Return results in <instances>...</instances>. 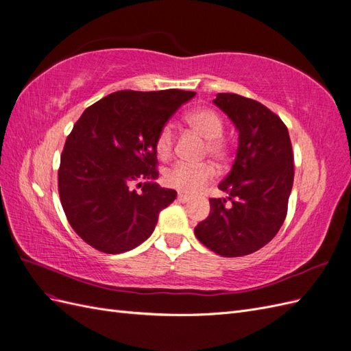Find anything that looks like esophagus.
<instances>
[{"label":"esophagus","instance_id":"obj_1","mask_svg":"<svg viewBox=\"0 0 351 351\" xmlns=\"http://www.w3.org/2000/svg\"><path fill=\"white\" fill-rule=\"evenodd\" d=\"M178 202H183V204H186V202L190 200V196L186 195V193H178Z\"/></svg>","mask_w":351,"mask_h":351}]
</instances>
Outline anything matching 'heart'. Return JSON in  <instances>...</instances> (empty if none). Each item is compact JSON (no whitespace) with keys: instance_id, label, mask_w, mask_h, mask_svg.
Wrapping results in <instances>:
<instances>
[{"instance_id":"1","label":"heart","mask_w":351,"mask_h":351,"mask_svg":"<svg viewBox=\"0 0 351 351\" xmlns=\"http://www.w3.org/2000/svg\"><path fill=\"white\" fill-rule=\"evenodd\" d=\"M186 123L189 127L206 139V152L222 162L226 161L230 154V145L222 137V124L218 112L210 108H196L186 115ZM174 127L171 123H167L158 133L155 147L161 158H168L174 147ZM215 177V168L208 162L204 164H189L178 161L165 173V182L171 187H176L186 193L199 192L202 187L210 183Z\"/></svg>"}]
</instances>
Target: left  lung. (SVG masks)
<instances>
[{"label": "left lung", "mask_w": 351, "mask_h": 351, "mask_svg": "<svg viewBox=\"0 0 351 351\" xmlns=\"http://www.w3.org/2000/svg\"><path fill=\"white\" fill-rule=\"evenodd\" d=\"M214 104L239 132L234 164L218 186L232 205L209 199V215L195 234L217 254L237 258L259 250L280 231L294 180L293 149L285 124L261 102L218 93Z\"/></svg>", "instance_id": "left-lung-1"}]
</instances>
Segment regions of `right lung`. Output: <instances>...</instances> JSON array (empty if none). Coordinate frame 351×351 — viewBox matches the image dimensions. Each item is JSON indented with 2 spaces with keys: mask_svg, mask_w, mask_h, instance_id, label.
<instances>
[{
  "mask_svg": "<svg viewBox=\"0 0 351 351\" xmlns=\"http://www.w3.org/2000/svg\"><path fill=\"white\" fill-rule=\"evenodd\" d=\"M196 92L119 90L84 110L61 154L58 192L82 240L99 252L132 250L149 237L177 192L155 183L159 130ZM143 187L136 193L134 183Z\"/></svg>",
  "mask_w": 351,
  "mask_h": 351,
  "instance_id": "obj_1",
  "label": "right lung"
}]
</instances>
